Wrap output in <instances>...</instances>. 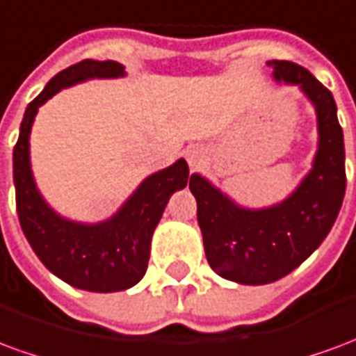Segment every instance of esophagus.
Listing matches in <instances>:
<instances>
[{"mask_svg": "<svg viewBox=\"0 0 356 356\" xmlns=\"http://www.w3.org/2000/svg\"><path fill=\"white\" fill-rule=\"evenodd\" d=\"M185 158L188 165H191V170H198L200 165H204L206 162V152H204V148L200 147H191L186 148Z\"/></svg>", "mask_w": 356, "mask_h": 356, "instance_id": "1", "label": "esophagus"}]
</instances>
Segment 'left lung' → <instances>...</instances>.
<instances>
[{"label":"left lung","mask_w":356,"mask_h":356,"mask_svg":"<svg viewBox=\"0 0 356 356\" xmlns=\"http://www.w3.org/2000/svg\"><path fill=\"white\" fill-rule=\"evenodd\" d=\"M278 83L299 86L316 112L318 147L296 191L268 208H244L200 173L191 175L209 267L246 286L290 275L321 246L345 196L343 131L334 97L313 74L290 60H268Z\"/></svg>","instance_id":"1"}]
</instances>
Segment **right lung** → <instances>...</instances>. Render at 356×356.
Instances as JSON below:
<instances>
[{"instance_id": "obj_1", "label": "right lung", "mask_w": 356, "mask_h": 356, "mask_svg": "<svg viewBox=\"0 0 356 356\" xmlns=\"http://www.w3.org/2000/svg\"><path fill=\"white\" fill-rule=\"evenodd\" d=\"M116 60H81L58 72L28 104L13 150V179L20 227L40 261L74 288L112 293L131 288L145 276L150 240L171 194L188 183L183 158L148 175L116 213L99 223H80L58 216L45 202L32 173L30 131L42 104L60 89L95 78H124Z\"/></svg>"}]
</instances>
